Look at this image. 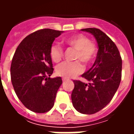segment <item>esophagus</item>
<instances>
[{
  "label": "esophagus",
  "mask_w": 134,
  "mask_h": 134,
  "mask_svg": "<svg viewBox=\"0 0 134 134\" xmlns=\"http://www.w3.org/2000/svg\"><path fill=\"white\" fill-rule=\"evenodd\" d=\"M66 80H67V78H64V77H63V78H62V81L63 82H65Z\"/></svg>",
  "instance_id": "esophagus-1"
}]
</instances>
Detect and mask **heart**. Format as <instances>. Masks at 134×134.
Wrapping results in <instances>:
<instances>
[{
  "label": "heart",
  "instance_id": "b5f03b06",
  "mask_svg": "<svg viewBox=\"0 0 134 134\" xmlns=\"http://www.w3.org/2000/svg\"><path fill=\"white\" fill-rule=\"evenodd\" d=\"M65 43L76 50L75 59L82 62L85 65L92 64L97 54L96 44L83 34H77L65 39ZM63 49L58 44H54L50 49V57L54 62L61 61L63 57ZM80 61L62 62L57 66L56 72L64 78H70L78 75L83 72L84 67Z\"/></svg>",
  "mask_w": 134,
  "mask_h": 134
}]
</instances>
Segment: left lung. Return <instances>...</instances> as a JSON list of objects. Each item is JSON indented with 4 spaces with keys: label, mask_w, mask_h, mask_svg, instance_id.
I'll list each match as a JSON object with an SVG mask.
<instances>
[{
    "label": "left lung",
    "mask_w": 134,
    "mask_h": 134,
    "mask_svg": "<svg viewBox=\"0 0 134 134\" xmlns=\"http://www.w3.org/2000/svg\"><path fill=\"white\" fill-rule=\"evenodd\" d=\"M96 38L98 51L93 67L82 77L89 83L74 80L72 93L74 108L83 114L98 112L109 103L118 90L121 80L122 59L115 43L96 28L81 29Z\"/></svg>",
    "instance_id": "1"
}]
</instances>
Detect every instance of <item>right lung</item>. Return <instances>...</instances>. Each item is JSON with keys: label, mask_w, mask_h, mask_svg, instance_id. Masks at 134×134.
<instances>
[{"label": "right lung", "mask_w": 134, "mask_h": 134, "mask_svg": "<svg viewBox=\"0 0 134 134\" xmlns=\"http://www.w3.org/2000/svg\"><path fill=\"white\" fill-rule=\"evenodd\" d=\"M62 31L38 30L20 43L10 66V78L16 96L26 108L38 113L48 112L54 104L62 80L51 78L53 68L50 49Z\"/></svg>", "instance_id": "add662e5"}]
</instances>
